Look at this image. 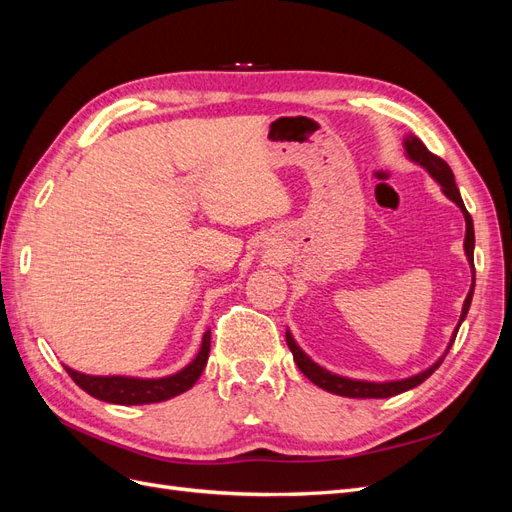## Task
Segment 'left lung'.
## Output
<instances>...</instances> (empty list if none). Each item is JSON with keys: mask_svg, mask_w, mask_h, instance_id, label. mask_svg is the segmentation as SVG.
Wrapping results in <instances>:
<instances>
[{"mask_svg": "<svg viewBox=\"0 0 512 512\" xmlns=\"http://www.w3.org/2000/svg\"><path fill=\"white\" fill-rule=\"evenodd\" d=\"M406 156L416 162L418 166H423L427 173L436 179L440 183L442 192L446 194V198H451L453 203L461 209L463 218H466V241H463V250H466V256H468V262H470V269H472V286H470V292L466 301H463V309H461V316H459V322H457V329L451 337V344L446 346L444 354L440 356V359L433 363L431 367H427L425 371H421V374L416 376H410V378H404V380H389V382H369V380H352V378H346V376H337V374H331L329 369L320 367L318 363H314L309 356L299 348V344L294 342V337L290 331H286V344L294 356V363H297V367L303 371V374L312 380L316 386H320V389L329 391V393H335V395H342V397H361V399H384V397H393V395H399L404 391H410L414 389V386H418L421 382H425L433 371H436L444 356L448 354V350H451L455 337H457V331L461 327V322L466 320L468 316V309H470V303H472V294H474V282H476V273H474V224H472V218L470 213L466 211V205H463L461 200V194H459V188L455 183V175L451 166H448L442 158L433 156V153L423 145L421 138H416L414 134L406 136Z\"/></svg>", "mask_w": 512, "mask_h": 512, "instance_id": "8db88e82", "label": "left lung"}]
</instances>
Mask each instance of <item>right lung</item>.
Wrapping results in <instances>:
<instances>
[{"mask_svg": "<svg viewBox=\"0 0 512 512\" xmlns=\"http://www.w3.org/2000/svg\"><path fill=\"white\" fill-rule=\"evenodd\" d=\"M211 348V331L203 335L198 354L190 365H185L181 371L166 378H128V376H89L66 367L68 376L81 386L85 393L100 401L117 406H141V404H158L170 397L185 393L196 384L203 374V369L209 359Z\"/></svg>", "mask_w": 512, "mask_h": 512, "instance_id": "right-lung-1", "label": "right lung"}]
</instances>
